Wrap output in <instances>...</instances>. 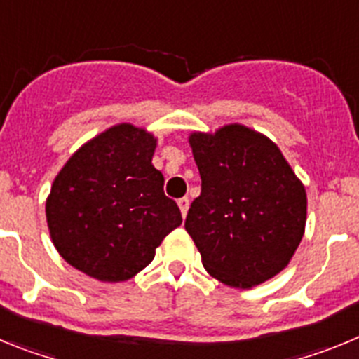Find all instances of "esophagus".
I'll return each instance as SVG.
<instances>
[{
    "label": "esophagus",
    "mask_w": 359,
    "mask_h": 359,
    "mask_svg": "<svg viewBox=\"0 0 359 359\" xmlns=\"http://www.w3.org/2000/svg\"><path fill=\"white\" fill-rule=\"evenodd\" d=\"M189 205H190L189 198L177 199V207H180V210H182V215H183V217H185L187 212H189Z\"/></svg>",
    "instance_id": "obj_1"
}]
</instances>
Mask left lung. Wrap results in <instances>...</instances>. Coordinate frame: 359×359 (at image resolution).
Segmentation results:
<instances>
[{
	"instance_id": "obj_1",
	"label": "left lung",
	"mask_w": 359,
	"mask_h": 359,
	"mask_svg": "<svg viewBox=\"0 0 359 359\" xmlns=\"http://www.w3.org/2000/svg\"><path fill=\"white\" fill-rule=\"evenodd\" d=\"M201 176L185 230L208 273L250 290L280 273L304 237L307 196L277 144L230 123L189 136Z\"/></svg>"
}]
</instances>
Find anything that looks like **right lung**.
<instances>
[{
	"instance_id": "right-lung-1",
	"label": "right lung",
	"mask_w": 359,
	"mask_h": 359,
	"mask_svg": "<svg viewBox=\"0 0 359 359\" xmlns=\"http://www.w3.org/2000/svg\"><path fill=\"white\" fill-rule=\"evenodd\" d=\"M156 138L118 123L86 142L53 180L46 223L68 264L100 282H123L151 264L182 224L152 165Z\"/></svg>"
}]
</instances>
